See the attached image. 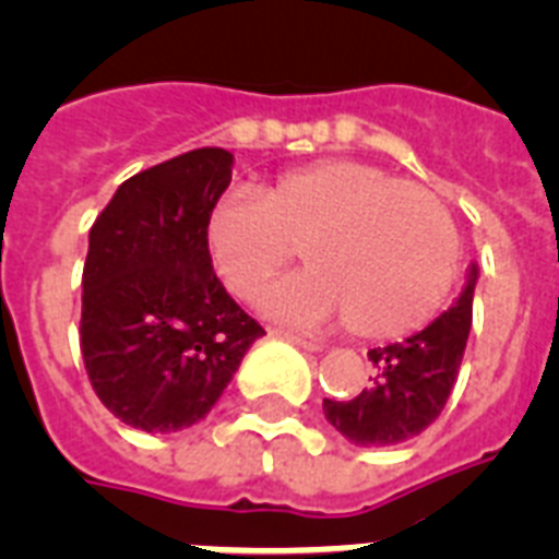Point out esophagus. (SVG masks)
Instances as JSON below:
<instances>
[{"mask_svg":"<svg viewBox=\"0 0 559 559\" xmlns=\"http://www.w3.org/2000/svg\"><path fill=\"white\" fill-rule=\"evenodd\" d=\"M271 334L276 336H285V340H290L294 345H299V348H308V352H322L320 343H313V340H308V336H299L294 334V331H285V329H271Z\"/></svg>","mask_w":559,"mask_h":559,"instance_id":"34e87169","label":"esophagus"}]
</instances>
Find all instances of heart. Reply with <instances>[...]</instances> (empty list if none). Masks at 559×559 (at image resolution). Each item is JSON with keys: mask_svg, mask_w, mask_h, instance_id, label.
<instances>
[{"mask_svg": "<svg viewBox=\"0 0 559 559\" xmlns=\"http://www.w3.org/2000/svg\"><path fill=\"white\" fill-rule=\"evenodd\" d=\"M297 248L308 269L271 288L265 308L299 325L345 320L366 340L423 329L460 271L440 197L359 159L294 168L262 200L230 193L207 216L214 269L239 299L260 297Z\"/></svg>", "mask_w": 559, "mask_h": 559, "instance_id": "heart-1", "label": "heart"}]
</instances>
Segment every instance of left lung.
I'll list each match as a JSON object with an SVG mask.
<instances>
[{"label":"left lung","instance_id":"1","mask_svg":"<svg viewBox=\"0 0 559 559\" xmlns=\"http://www.w3.org/2000/svg\"><path fill=\"white\" fill-rule=\"evenodd\" d=\"M477 269L449 311L403 343L371 348L368 385L352 400H322L325 419L354 445H396L426 431L449 403L463 362Z\"/></svg>","mask_w":559,"mask_h":559}]
</instances>
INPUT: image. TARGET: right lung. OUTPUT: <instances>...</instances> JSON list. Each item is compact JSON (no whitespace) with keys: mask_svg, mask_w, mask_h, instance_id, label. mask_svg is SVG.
<instances>
[{"mask_svg":"<svg viewBox=\"0 0 559 559\" xmlns=\"http://www.w3.org/2000/svg\"><path fill=\"white\" fill-rule=\"evenodd\" d=\"M234 156L197 147L124 179L96 216L82 271L80 348L114 417L168 435L205 417L262 325L211 265L207 216Z\"/></svg>","mask_w":559,"mask_h":559,"instance_id":"add662e5","label":"right lung"}]
</instances>
